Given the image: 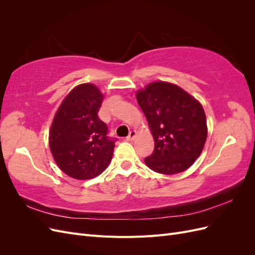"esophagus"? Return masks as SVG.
<instances>
[{"label":"esophagus","mask_w":255,"mask_h":255,"mask_svg":"<svg viewBox=\"0 0 255 255\" xmlns=\"http://www.w3.org/2000/svg\"><path fill=\"white\" fill-rule=\"evenodd\" d=\"M135 137H136V130H130V132L128 135V137H127V139L128 140H133Z\"/></svg>","instance_id":"34e87169"}]
</instances>
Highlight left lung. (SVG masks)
<instances>
[{
	"instance_id": "left-lung-1",
	"label": "left lung",
	"mask_w": 255,
	"mask_h": 255,
	"mask_svg": "<svg viewBox=\"0 0 255 255\" xmlns=\"http://www.w3.org/2000/svg\"><path fill=\"white\" fill-rule=\"evenodd\" d=\"M154 138L144 163L153 171L175 174L188 169L201 154L207 137L202 105L174 84L153 82L136 92Z\"/></svg>"
}]
</instances>
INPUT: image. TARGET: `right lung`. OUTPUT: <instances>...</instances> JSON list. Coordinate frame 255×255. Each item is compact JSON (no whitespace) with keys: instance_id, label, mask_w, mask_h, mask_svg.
<instances>
[{"instance_id":"add662e5","label":"right lung","mask_w":255,"mask_h":255,"mask_svg":"<svg viewBox=\"0 0 255 255\" xmlns=\"http://www.w3.org/2000/svg\"><path fill=\"white\" fill-rule=\"evenodd\" d=\"M103 95L94 84H81L64 99L49 133L54 160L67 175L89 180L110 165L115 141L99 118Z\"/></svg>"}]
</instances>
